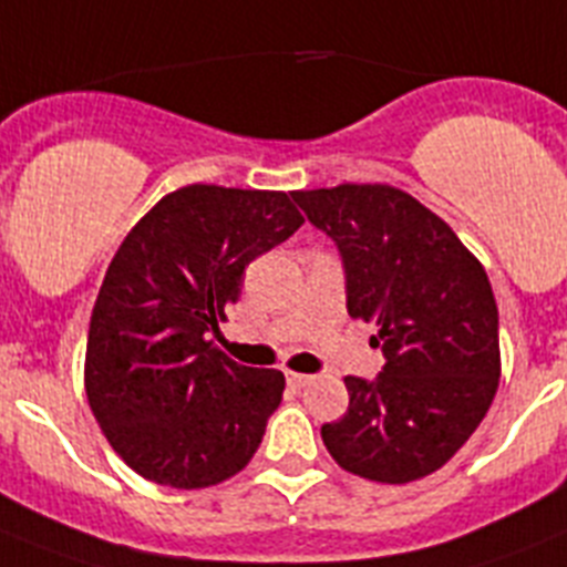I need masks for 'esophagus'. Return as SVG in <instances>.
<instances>
[{
    "label": "esophagus",
    "instance_id": "34e87169",
    "mask_svg": "<svg viewBox=\"0 0 567 567\" xmlns=\"http://www.w3.org/2000/svg\"><path fill=\"white\" fill-rule=\"evenodd\" d=\"M311 373H297V371H288V382L293 388H305V385H311Z\"/></svg>",
    "mask_w": 567,
    "mask_h": 567
}]
</instances>
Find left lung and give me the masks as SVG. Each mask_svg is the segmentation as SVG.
Here are the masks:
<instances>
[{
  "instance_id": "1",
  "label": "left lung",
  "mask_w": 567,
  "mask_h": 567,
  "mask_svg": "<svg viewBox=\"0 0 567 567\" xmlns=\"http://www.w3.org/2000/svg\"><path fill=\"white\" fill-rule=\"evenodd\" d=\"M342 254L348 313L377 322L385 368L344 377L342 420L322 425L339 467L405 485L440 471L499 388V313L488 274L460 236L391 185L293 190Z\"/></svg>"
}]
</instances>
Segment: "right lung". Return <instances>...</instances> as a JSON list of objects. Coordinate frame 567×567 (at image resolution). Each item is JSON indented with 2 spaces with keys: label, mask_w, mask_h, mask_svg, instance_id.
Here are the masks:
<instances>
[{
  "label": "right lung",
  "mask_w": 567,
  "mask_h": 567,
  "mask_svg": "<svg viewBox=\"0 0 567 567\" xmlns=\"http://www.w3.org/2000/svg\"><path fill=\"white\" fill-rule=\"evenodd\" d=\"M282 190L188 185L162 196L107 265L85 391L111 447L156 485L210 488L256 454L285 377L214 348L245 268L302 225Z\"/></svg>",
  "instance_id": "add662e5"
}]
</instances>
